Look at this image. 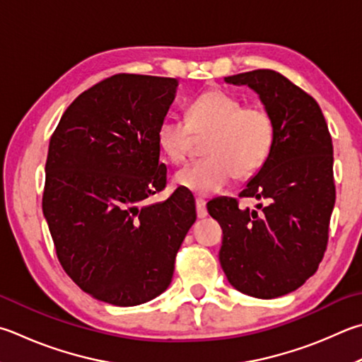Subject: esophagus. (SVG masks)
I'll return each instance as SVG.
<instances>
[{
  "instance_id": "obj_1",
  "label": "esophagus",
  "mask_w": 362,
  "mask_h": 362,
  "mask_svg": "<svg viewBox=\"0 0 362 362\" xmlns=\"http://www.w3.org/2000/svg\"><path fill=\"white\" fill-rule=\"evenodd\" d=\"M196 212H198L199 218H204L207 216V209H206V201L201 198H196Z\"/></svg>"
}]
</instances>
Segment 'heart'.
Instances as JSON below:
<instances>
[{
  "label": "heart",
  "mask_w": 362,
  "mask_h": 362,
  "mask_svg": "<svg viewBox=\"0 0 362 362\" xmlns=\"http://www.w3.org/2000/svg\"><path fill=\"white\" fill-rule=\"evenodd\" d=\"M193 134L207 136L206 158L188 164L174 175L177 185L196 194H215L231 177L256 173L271 153L275 139L272 115L261 106H244L239 98L212 88L196 96L187 107V122L163 118L156 142L168 160L185 161Z\"/></svg>",
  "instance_id": "1"
}]
</instances>
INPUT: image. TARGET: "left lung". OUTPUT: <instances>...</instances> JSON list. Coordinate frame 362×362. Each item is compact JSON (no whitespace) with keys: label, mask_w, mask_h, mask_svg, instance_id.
Here are the masks:
<instances>
[{"label":"left lung","mask_w":362,"mask_h":362,"mask_svg":"<svg viewBox=\"0 0 362 362\" xmlns=\"http://www.w3.org/2000/svg\"><path fill=\"white\" fill-rule=\"evenodd\" d=\"M225 82L258 95L274 118L275 139L239 194L266 206L239 209L233 198H216L207 210L223 229L218 256L229 284L274 299L304 285L323 259L336 202L332 139L318 103L279 72L256 69Z\"/></svg>","instance_id":"1"}]
</instances>
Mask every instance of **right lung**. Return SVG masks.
<instances>
[{
    "instance_id": "add662e5",
    "label": "right lung",
    "mask_w": 362,
    "mask_h": 362,
    "mask_svg": "<svg viewBox=\"0 0 362 362\" xmlns=\"http://www.w3.org/2000/svg\"><path fill=\"white\" fill-rule=\"evenodd\" d=\"M179 81L117 74L78 95L49 144L42 212L72 281L98 300L139 305L168 290L196 221L193 194L166 185L156 129Z\"/></svg>"
}]
</instances>
